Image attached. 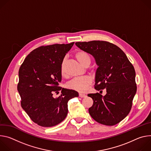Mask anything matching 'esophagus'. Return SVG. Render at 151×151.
I'll return each instance as SVG.
<instances>
[{
    "label": "esophagus",
    "mask_w": 151,
    "mask_h": 151,
    "mask_svg": "<svg viewBox=\"0 0 151 151\" xmlns=\"http://www.w3.org/2000/svg\"><path fill=\"white\" fill-rule=\"evenodd\" d=\"M79 96L81 98H85L86 96V95L85 94H83V93H79Z\"/></svg>",
    "instance_id": "1"
}]
</instances>
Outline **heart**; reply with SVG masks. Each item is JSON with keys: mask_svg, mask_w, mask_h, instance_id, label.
Segmentation results:
<instances>
[{"mask_svg": "<svg viewBox=\"0 0 151 151\" xmlns=\"http://www.w3.org/2000/svg\"><path fill=\"white\" fill-rule=\"evenodd\" d=\"M75 56L78 62L83 66H86L91 63V58L90 55L86 52L80 50L76 53ZM66 60V59L65 58L61 63L60 73L62 76L65 75V65ZM91 79L88 76L77 77L67 83V86L70 89L77 91L78 92H83L86 91L88 87L91 84Z\"/></svg>", "mask_w": 151, "mask_h": 151, "instance_id": "heart-1", "label": "heart"}]
</instances>
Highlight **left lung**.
<instances>
[{
	"mask_svg": "<svg viewBox=\"0 0 151 151\" xmlns=\"http://www.w3.org/2000/svg\"><path fill=\"white\" fill-rule=\"evenodd\" d=\"M76 45L92 55L98 66L95 89H106L104 96L99 93L88 95L93 101L90 115L105 125L118 124L129 113L137 91L134 68L122 50L109 42H77Z\"/></svg>",
	"mask_w": 151,
	"mask_h": 151,
	"instance_id": "8db88e82",
	"label": "left lung"
}]
</instances>
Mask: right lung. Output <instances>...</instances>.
<instances>
[{"mask_svg": "<svg viewBox=\"0 0 151 151\" xmlns=\"http://www.w3.org/2000/svg\"><path fill=\"white\" fill-rule=\"evenodd\" d=\"M74 42L41 46L29 54L19 71L17 90L21 106L31 120L40 126L51 127L62 122L68 114V102L78 96L72 89L62 88L55 99L54 93L62 89L61 63Z\"/></svg>", "mask_w": 151, "mask_h": 151, "instance_id": "obj_1", "label": "right lung"}]
</instances>
